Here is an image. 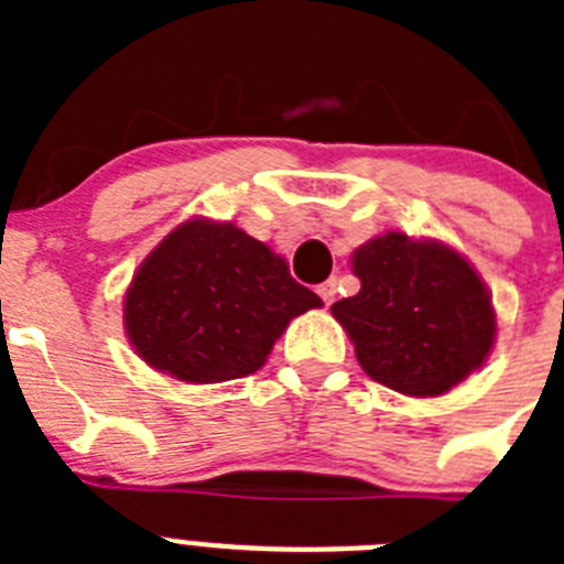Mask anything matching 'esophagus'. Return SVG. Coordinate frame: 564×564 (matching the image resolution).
I'll use <instances>...</instances> for the list:
<instances>
[{"label":"esophagus","instance_id":"34e87169","mask_svg":"<svg viewBox=\"0 0 564 564\" xmlns=\"http://www.w3.org/2000/svg\"><path fill=\"white\" fill-rule=\"evenodd\" d=\"M316 293L322 296V302H325V305H330L333 299H336V279H327V282H322V285L316 288Z\"/></svg>","mask_w":564,"mask_h":564}]
</instances>
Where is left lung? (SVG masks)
I'll return each mask as SVG.
<instances>
[{"mask_svg":"<svg viewBox=\"0 0 564 564\" xmlns=\"http://www.w3.org/2000/svg\"><path fill=\"white\" fill-rule=\"evenodd\" d=\"M352 273L361 291L330 311L372 381L403 395H443L491 352V296L449 246L390 231L352 253Z\"/></svg>","mask_w":564,"mask_h":564,"instance_id":"1","label":"left lung"}]
</instances>
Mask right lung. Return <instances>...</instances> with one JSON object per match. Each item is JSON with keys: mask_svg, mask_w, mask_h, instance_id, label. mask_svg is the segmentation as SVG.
<instances>
[{"mask_svg": "<svg viewBox=\"0 0 564 564\" xmlns=\"http://www.w3.org/2000/svg\"><path fill=\"white\" fill-rule=\"evenodd\" d=\"M322 299L234 223L188 220L134 273L123 327L134 352L177 381L220 383L265 364L288 322Z\"/></svg>", "mask_w": 564, "mask_h": 564, "instance_id": "1", "label": "right lung"}]
</instances>
